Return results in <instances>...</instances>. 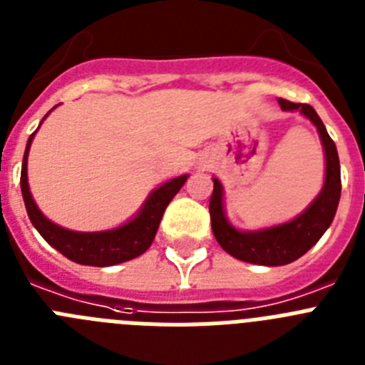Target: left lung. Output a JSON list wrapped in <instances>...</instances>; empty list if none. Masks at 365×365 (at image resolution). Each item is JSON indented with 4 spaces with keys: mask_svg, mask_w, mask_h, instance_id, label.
<instances>
[{
    "mask_svg": "<svg viewBox=\"0 0 365 365\" xmlns=\"http://www.w3.org/2000/svg\"><path fill=\"white\" fill-rule=\"evenodd\" d=\"M279 106L285 111L298 109L318 128L325 148V182L320 195L294 221L261 232H240L227 221L222 212V186L217 179H214V192H212L210 206H208L212 230L222 250L247 263L267 267L292 263L307 252L309 248L314 247L329 225L333 222L341 193L340 160H338L336 146L333 138L329 137L318 113L309 104H294L283 98H279Z\"/></svg>",
    "mask_w": 365,
    "mask_h": 365,
    "instance_id": "1",
    "label": "left lung"
}]
</instances>
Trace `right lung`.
<instances>
[{"label": "right lung", "instance_id": "add662e5", "mask_svg": "<svg viewBox=\"0 0 365 365\" xmlns=\"http://www.w3.org/2000/svg\"><path fill=\"white\" fill-rule=\"evenodd\" d=\"M32 137H34V133L27 140L19 182H21V193H24L29 219L34 225V228L40 232L41 237L51 247L56 248L58 252L63 254L67 259L74 261V263H80V265H117V263H124V261H130L146 252L150 245L153 243L155 234H157V228H159V222L163 219L166 206L175 197V193L182 188L188 175L177 177V179H172L170 182H166V185L155 190L150 197H148V201L144 202V208L140 210V214L133 221L125 222L124 227L108 232L66 230V228L58 227V225L51 222L47 217H43V214L38 210V206L34 202V199H32L31 192H29L27 155L32 143Z\"/></svg>", "mask_w": 365, "mask_h": 365}]
</instances>
